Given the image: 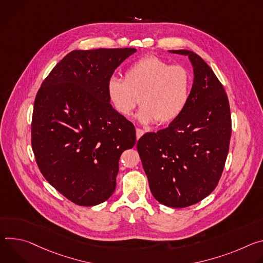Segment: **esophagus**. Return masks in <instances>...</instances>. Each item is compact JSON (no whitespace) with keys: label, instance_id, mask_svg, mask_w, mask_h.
<instances>
[{"label":"esophagus","instance_id":"esophagus-1","mask_svg":"<svg viewBox=\"0 0 263 263\" xmlns=\"http://www.w3.org/2000/svg\"><path fill=\"white\" fill-rule=\"evenodd\" d=\"M144 130L141 129V128H136V136H137V139L139 140L143 135H144Z\"/></svg>","mask_w":263,"mask_h":263}]
</instances>
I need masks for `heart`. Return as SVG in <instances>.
Wrapping results in <instances>:
<instances>
[{
	"instance_id": "1",
	"label": "heart",
	"mask_w": 263,
	"mask_h": 263,
	"mask_svg": "<svg viewBox=\"0 0 263 263\" xmlns=\"http://www.w3.org/2000/svg\"><path fill=\"white\" fill-rule=\"evenodd\" d=\"M191 85L192 77L185 67L148 56L132 65L124 79L111 76L106 90L115 109L124 117L141 103L137 119L148 125L178 119L188 104Z\"/></svg>"
}]
</instances>
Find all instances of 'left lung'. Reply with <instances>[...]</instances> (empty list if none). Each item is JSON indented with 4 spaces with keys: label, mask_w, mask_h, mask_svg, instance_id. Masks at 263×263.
Wrapping results in <instances>:
<instances>
[{
    "label": "left lung",
    "mask_w": 263,
    "mask_h": 263,
    "mask_svg": "<svg viewBox=\"0 0 263 263\" xmlns=\"http://www.w3.org/2000/svg\"><path fill=\"white\" fill-rule=\"evenodd\" d=\"M188 56L193 84L188 104L178 119L137 143L154 197L165 206L185 208L208 196L216 187L227 160L231 114L227 94L212 69L196 53Z\"/></svg>",
    "instance_id": "obj_1"
}]
</instances>
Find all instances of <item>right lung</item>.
<instances>
[{
    "label": "right lung",
    "mask_w": 263,
    "mask_h": 263,
    "mask_svg": "<svg viewBox=\"0 0 263 263\" xmlns=\"http://www.w3.org/2000/svg\"><path fill=\"white\" fill-rule=\"evenodd\" d=\"M134 48L74 50L37 92L32 149L45 179L76 205L105 201L116 189L119 159L136 130L112 106L106 84Z\"/></svg>",
    "instance_id": "obj_1"
}]
</instances>
